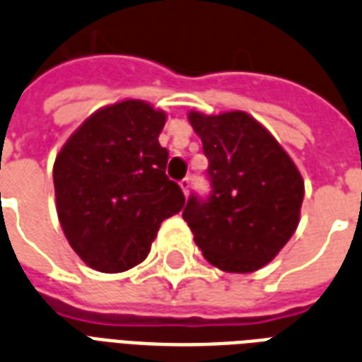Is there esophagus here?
<instances>
[{
	"mask_svg": "<svg viewBox=\"0 0 362 362\" xmlns=\"http://www.w3.org/2000/svg\"><path fill=\"white\" fill-rule=\"evenodd\" d=\"M180 187H182V192H184V195H187V192H189V180H187V178L180 180Z\"/></svg>",
	"mask_w": 362,
	"mask_h": 362,
	"instance_id": "obj_1",
	"label": "esophagus"
}]
</instances>
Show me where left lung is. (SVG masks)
I'll return each mask as SVG.
<instances>
[{
    "mask_svg": "<svg viewBox=\"0 0 362 362\" xmlns=\"http://www.w3.org/2000/svg\"><path fill=\"white\" fill-rule=\"evenodd\" d=\"M209 159L212 193L192 195L182 216L205 260L252 273L279 255L300 224L303 178L277 138L241 110L187 114Z\"/></svg>",
    "mask_w": 362,
    "mask_h": 362,
    "instance_id": "1",
    "label": "left lung"
}]
</instances>
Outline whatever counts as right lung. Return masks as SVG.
<instances>
[{
    "label": "right lung",
    "mask_w": 362,
    "mask_h": 362,
    "mask_svg": "<svg viewBox=\"0 0 362 362\" xmlns=\"http://www.w3.org/2000/svg\"><path fill=\"white\" fill-rule=\"evenodd\" d=\"M165 123L167 112L125 98L98 107L57 153L60 226L74 252L96 272L121 273L144 262L163 220L186 203L165 175Z\"/></svg>",
    "instance_id": "1"
}]
</instances>
